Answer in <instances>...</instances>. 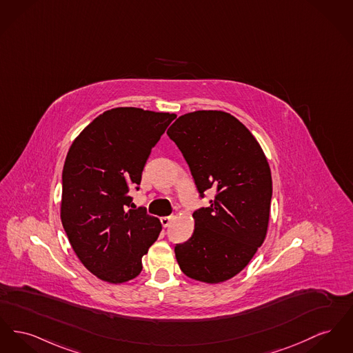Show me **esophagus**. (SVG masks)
<instances>
[{
    "instance_id": "34e87169",
    "label": "esophagus",
    "mask_w": 353,
    "mask_h": 353,
    "mask_svg": "<svg viewBox=\"0 0 353 353\" xmlns=\"http://www.w3.org/2000/svg\"><path fill=\"white\" fill-rule=\"evenodd\" d=\"M160 220H161V224H163V227L166 228V227H169V225H170V223L173 221V217H172V216H164V217H161Z\"/></svg>"
}]
</instances>
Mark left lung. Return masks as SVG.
Masks as SVG:
<instances>
[{
    "mask_svg": "<svg viewBox=\"0 0 353 353\" xmlns=\"http://www.w3.org/2000/svg\"><path fill=\"white\" fill-rule=\"evenodd\" d=\"M190 168L201 197L217 194L193 213L194 230L174 248L188 277L224 283L248 265L265 240L272 176L267 156L248 128L223 110L180 116L166 130Z\"/></svg>",
    "mask_w": 353,
    "mask_h": 353,
    "instance_id": "obj_1",
    "label": "left lung"
}]
</instances>
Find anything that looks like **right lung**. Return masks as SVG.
<instances>
[{
    "label": "right lung",
    "mask_w": 353,
    "mask_h": 353,
    "mask_svg": "<svg viewBox=\"0 0 353 353\" xmlns=\"http://www.w3.org/2000/svg\"><path fill=\"white\" fill-rule=\"evenodd\" d=\"M173 113L113 108L74 139L63 170L61 223L83 267L109 284H123L143 270V256L161 223L129 209V188L140 185L152 148Z\"/></svg>",
    "instance_id": "right-lung-1"
}]
</instances>
